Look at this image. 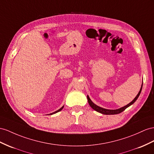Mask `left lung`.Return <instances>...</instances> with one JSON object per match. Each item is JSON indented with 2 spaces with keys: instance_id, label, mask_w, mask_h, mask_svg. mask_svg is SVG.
<instances>
[{
  "instance_id": "obj_1",
  "label": "left lung",
  "mask_w": 154,
  "mask_h": 154,
  "mask_svg": "<svg viewBox=\"0 0 154 154\" xmlns=\"http://www.w3.org/2000/svg\"><path fill=\"white\" fill-rule=\"evenodd\" d=\"M142 88H143V85H142L141 86V88L140 89V91L139 92V93H138V94L137 95V96L134 98V100L130 102V103L129 104H128L127 105L124 106V107H122V108H120V109H115V110H111V109H104V108H102V107H99V106L96 105V104H94L93 102L92 101V100L90 99V97L88 96H87V99H88V103L90 105V107H91L94 110H95L96 111L98 112H100L101 114H103V115H117V114H119L122 112H123L124 110L125 109H127L128 107H129L130 105H131L132 104H133L136 101V100H137V98L139 97L140 94L141 92V90H142Z\"/></svg>"
}]
</instances>
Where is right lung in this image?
<instances>
[{"label": "right lung", "instance_id": "add662e5", "mask_svg": "<svg viewBox=\"0 0 154 154\" xmlns=\"http://www.w3.org/2000/svg\"><path fill=\"white\" fill-rule=\"evenodd\" d=\"M63 108H64V106H63V107H62L60 109H58V111H55V112H53V113H51L50 114V115H53V114H55V113H57V112H59V111H61V110L63 109Z\"/></svg>", "mask_w": 154, "mask_h": 154}]
</instances>
